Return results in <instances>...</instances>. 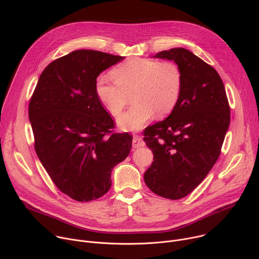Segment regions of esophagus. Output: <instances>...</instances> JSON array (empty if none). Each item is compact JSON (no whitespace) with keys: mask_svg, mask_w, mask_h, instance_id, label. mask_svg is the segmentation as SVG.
<instances>
[{"mask_svg":"<svg viewBox=\"0 0 259 259\" xmlns=\"http://www.w3.org/2000/svg\"><path fill=\"white\" fill-rule=\"evenodd\" d=\"M143 145H144L143 139L138 135H134L133 139H132V146L134 147V149H137V147H140Z\"/></svg>","mask_w":259,"mask_h":259,"instance_id":"esophagus-1","label":"esophagus"}]
</instances>
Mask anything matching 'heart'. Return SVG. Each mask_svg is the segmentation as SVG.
<instances>
[{
  "instance_id": "1",
  "label": "heart",
  "mask_w": 259,
  "mask_h": 259,
  "mask_svg": "<svg viewBox=\"0 0 259 259\" xmlns=\"http://www.w3.org/2000/svg\"><path fill=\"white\" fill-rule=\"evenodd\" d=\"M110 76L115 82L100 76L95 80L94 90L100 103L113 116L120 115L132 96L134 105L117 120L123 130L141 129L155 115L166 117L180 97L181 70L172 61L130 58L114 67Z\"/></svg>"
}]
</instances>
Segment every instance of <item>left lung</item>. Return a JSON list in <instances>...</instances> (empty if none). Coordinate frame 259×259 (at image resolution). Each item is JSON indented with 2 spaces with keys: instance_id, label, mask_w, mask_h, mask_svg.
Masks as SVG:
<instances>
[{
  "instance_id": "8db88e82",
  "label": "left lung",
  "mask_w": 259,
  "mask_h": 259,
  "mask_svg": "<svg viewBox=\"0 0 259 259\" xmlns=\"http://www.w3.org/2000/svg\"><path fill=\"white\" fill-rule=\"evenodd\" d=\"M154 57L179 66L182 88L171 114L143 131L155 160L144 182L158 196L178 200L192 193L216 163L230 126V105L218 72L188 49L172 48Z\"/></svg>"
}]
</instances>
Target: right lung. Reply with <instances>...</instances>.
I'll list each match as a JSON object with an SVG mask.
<instances>
[{
    "label": "right lung",
    "mask_w": 259,
    "mask_h": 259,
    "mask_svg": "<svg viewBox=\"0 0 259 259\" xmlns=\"http://www.w3.org/2000/svg\"><path fill=\"white\" fill-rule=\"evenodd\" d=\"M95 50H76L41 73L28 105L34 150L55 186L78 202L102 197L110 174L131 150L129 133H114V120L96 97L99 73L119 61Z\"/></svg>",
    "instance_id": "right-lung-1"
}]
</instances>
